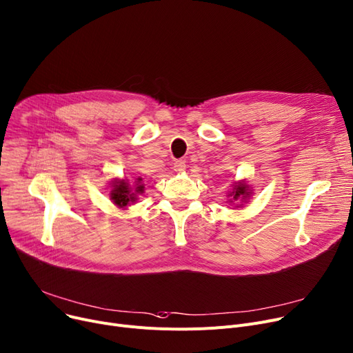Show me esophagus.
Here are the masks:
<instances>
[{
  "instance_id": "34e87169",
  "label": "esophagus",
  "mask_w": 353,
  "mask_h": 353,
  "mask_svg": "<svg viewBox=\"0 0 353 353\" xmlns=\"http://www.w3.org/2000/svg\"><path fill=\"white\" fill-rule=\"evenodd\" d=\"M173 168L177 173H181V172L185 170V161L184 160H176L174 164H173Z\"/></svg>"
}]
</instances>
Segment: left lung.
Returning <instances> with one entry per match:
<instances>
[{"label": "left lung", "instance_id": "8db88e82", "mask_svg": "<svg viewBox=\"0 0 353 353\" xmlns=\"http://www.w3.org/2000/svg\"><path fill=\"white\" fill-rule=\"evenodd\" d=\"M251 196V190H250V185L241 180L236 184H232V190L228 193V197H231L228 201L232 203V201H245L248 197ZM243 204H239L237 207H241Z\"/></svg>", "mask_w": 353, "mask_h": 353}]
</instances>
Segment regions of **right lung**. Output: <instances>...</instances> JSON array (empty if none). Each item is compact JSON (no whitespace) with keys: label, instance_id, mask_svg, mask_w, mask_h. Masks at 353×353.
<instances>
[{"label":"right lung","instance_id":"1","mask_svg":"<svg viewBox=\"0 0 353 353\" xmlns=\"http://www.w3.org/2000/svg\"><path fill=\"white\" fill-rule=\"evenodd\" d=\"M112 190H110V200L121 208H125L130 204H133L139 194L143 193L145 185L142 183V177H137L134 181V187L129 184V180H121V179H114L110 184Z\"/></svg>","mask_w":353,"mask_h":353}]
</instances>
